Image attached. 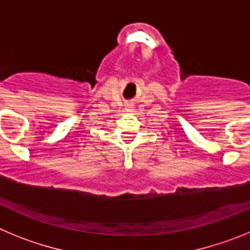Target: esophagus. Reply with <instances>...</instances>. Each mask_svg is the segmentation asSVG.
I'll return each mask as SVG.
<instances>
[{
    "label": "esophagus",
    "mask_w": 250,
    "mask_h": 250,
    "mask_svg": "<svg viewBox=\"0 0 250 250\" xmlns=\"http://www.w3.org/2000/svg\"><path fill=\"white\" fill-rule=\"evenodd\" d=\"M133 103H132V102H128L127 103V104H125V108H128V109H132V108H134V107H133Z\"/></svg>",
    "instance_id": "obj_1"
}]
</instances>
